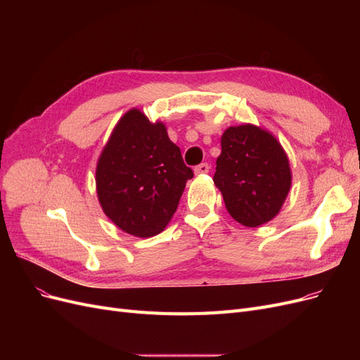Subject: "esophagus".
Wrapping results in <instances>:
<instances>
[{"label":"esophagus","instance_id":"1","mask_svg":"<svg viewBox=\"0 0 360 360\" xmlns=\"http://www.w3.org/2000/svg\"><path fill=\"white\" fill-rule=\"evenodd\" d=\"M195 174H207L210 171V165L207 162H204V163H200V165H197L195 167Z\"/></svg>","mask_w":360,"mask_h":360}]
</instances>
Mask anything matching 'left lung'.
Returning <instances> with one entry per match:
<instances>
[{"label":"left lung","mask_w":360,"mask_h":360,"mask_svg":"<svg viewBox=\"0 0 360 360\" xmlns=\"http://www.w3.org/2000/svg\"><path fill=\"white\" fill-rule=\"evenodd\" d=\"M221 146L213 181L228 213L250 228L274 219L291 186L284 148L274 135L252 124L228 127Z\"/></svg>","instance_id":"8db88e82"}]
</instances>
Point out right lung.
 I'll return each instance as SVG.
<instances>
[{
    "label": "right lung",
    "mask_w": 360,
    "mask_h": 360,
    "mask_svg": "<svg viewBox=\"0 0 360 360\" xmlns=\"http://www.w3.org/2000/svg\"><path fill=\"white\" fill-rule=\"evenodd\" d=\"M193 171L167 127L138 110L126 112L97 162V197L105 214L136 237L156 236L176 213Z\"/></svg>",
    "instance_id": "obj_1"
}]
</instances>
